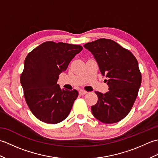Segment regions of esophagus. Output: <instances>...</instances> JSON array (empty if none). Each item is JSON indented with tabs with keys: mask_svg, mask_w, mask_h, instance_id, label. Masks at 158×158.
I'll return each instance as SVG.
<instances>
[{
	"mask_svg": "<svg viewBox=\"0 0 158 158\" xmlns=\"http://www.w3.org/2000/svg\"><path fill=\"white\" fill-rule=\"evenodd\" d=\"M79 94H80V95H85V94H86L88 93V92H87L86 91H85V90L81 89V90H79Z\"/></svg>",
	"mask_w": 158,
	"mask_h": 158,
	"instance_id": "obj_1",
	"label": "esophagus"
}]
</instances>
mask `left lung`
Listing matches in <instances>:
<instances>
[{
  "instance_id": "obj_1",
  "label": "left lung",
  "mask_w": 158,
  "mask_h": 158,
  "mask_svg": "<svg viewBox=\"0 0 158 158\" xmlns=\"http://www.w3.org/2000/svg\"><path fill=\"white\" fill-rule=\"evenodd\" d=\"M84 48L91 52L109 85L105 94L95 92L98 102L92 106L93 115L100 122L114 123L130 111L141 84V73L137 60L129 50L113 40L100 39Z\"/></svg>"
}]
</instances>
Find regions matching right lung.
<instances>
[{"mask_svg":"<svg viewBox=\"0 0 158 158\" xmlns=\"http://www.w3.org/2000/svg\"><path fill=\"white\" fill-rule=\"evenodd\" d=\"M82 49L81 45L47 41L26 56L20 81L30 110L41 122L58 123L69 115L78 92L61 89L57 81Z\"/></svg>","mask_w":158,"mask_h":158,"instance_id":"right-lung-1","label":"right lung"}]
</instances>
